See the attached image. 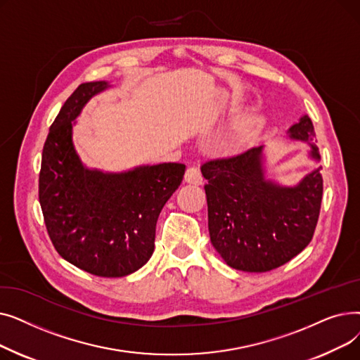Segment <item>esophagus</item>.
Wrapping results in <instances>:
<instances>
[{
    "instance_id": "obj_1",
    "label": "esophagus",
    "mask_w": 360,
    "mask_h": 360,
    "mask_svg": "<svg viewBox=\"0 0 360 360\" xmlns=\"http://www.w3.org/2000/svg\"><path fill=\"white\" fill-rule=\"evenodd\" d=\"M185 181L188 184H193V185H201L202 184V176H201L200 169H197L194 166L188 167L186 172H185Z\"/></svg>"
}]
</instances>
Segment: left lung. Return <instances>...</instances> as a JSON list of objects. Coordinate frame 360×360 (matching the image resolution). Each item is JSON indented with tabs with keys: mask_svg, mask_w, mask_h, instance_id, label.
<instances>
[{
	"mask_svg": "<svg viewBox=\"0 0 360 360\" xmlns=\"http://www.w3.org/2000/svg\"><path fill=\"white\" fill-rule=\"evenodd\" d=\"M288 136L307 141L309 158L319 162L308 115L292 125ZM262 150L264 146L251 147L201 166L213 247L229 267L250 273L274 270L304 251L323 200L321 167L295 186L280 185L266 178Z\"/></svg>",
	"mask_w": 360,
	"mask_h": 360,
	"instance_id": "1",
	"label": "left lung"
}]
</instances>
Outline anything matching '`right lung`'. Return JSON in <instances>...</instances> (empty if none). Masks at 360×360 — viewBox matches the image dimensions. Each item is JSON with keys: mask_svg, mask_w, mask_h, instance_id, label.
<instances>
[{"mask_svg": "<svg viewBox=\"0 0 360 360\" xmlns=\"http://www.w3.org/2000/svg\"><path fill=\"white\" fill-rule=\"evenodd\" d=\"M109 83H83L49 128L39 174V202L53 247L99 277H124L155 251L158 217L182 182L185 165L160 163L109 174L86 167L72 144L84 105Z\"/></svg>", "mask_w": 360, "mask_h": 360, "instance_id": "1", "label": "right lung"}]
</instances>
